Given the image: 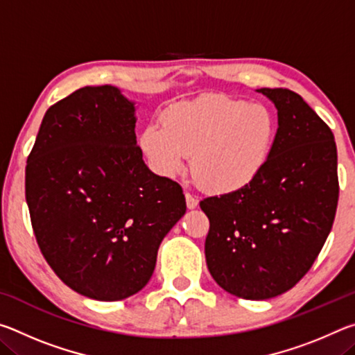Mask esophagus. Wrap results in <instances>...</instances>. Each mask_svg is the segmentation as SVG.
<instances>
[{"label": "esophagus", "instance_id": "1", "mask_svg": "<svg viewBox=\"0 0 355 355\" xmlns=\"http://www.w3.org/2000/svg\"><path fill=\"white\" fill-rule=\"evenodd\" d=\"M186 205H188L189 209H194L197 205H199V199L196 196H192L191 192H186Z\"/></svg>", "mask_w": 355, "mask_h": 355}]
</instances>
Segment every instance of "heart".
Wrapping results in <instances>:
<instances>
[{
    "instance_id": "b5f03b06",
    "label": "heart",
    "mask_w": 355,
    "mask_h": 355,
    "mask_svg": "<svg viewBox=\"0 0 355 355\" xmlns=\"http://www.w3.org/2000/svg\"><path fill=\"white\" fill-rule=\"evenodd\" d=\"M277 120L261 103L208 94L178 101L141 136L156 171L172 177L191 156L196 182L216 192L235 191L260 175L271 156Z\"/></svg>"
}]
</instances>
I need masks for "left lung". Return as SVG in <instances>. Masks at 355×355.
I'll return each mask as SVG.
<instances>
[{"label":"left lung","instance_id":"8db88e82","mask_svg":"<svg viewBox=\"0 0 355 355\" xmlns=\"http://www.w3.org/2000/svg\"><path fill=\"white\" fill-rule=\"evenodd\" d=\"M277 107L279 128L254 182L200 202L209 230V274L238 297L263 300L313 266L338 205L336 146L329 125L290 89H258Z\"/></svg>","mask_w":355,"mask_h":355}]
</instances>
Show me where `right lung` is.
I'll return each instance as SVG.
<instances>
[{
    "label": "right lung",
    "mask_w": 355,
    "mask_h": 355,
    "mask_svg": "<svg viewBox=\"0 0 355 355\" xmlns=\"http://www.w3.org/2000/svg\"><path fill=\"white\" fill-rule=\"evenodd\" d=\"M135 128V105L117 87H81L48 107L28 156L42 255L65 285L97 300L142 290L186 213L182 186L144 164Z\"/></svg>",
    "instance_id": "1"
}]
</instances>
